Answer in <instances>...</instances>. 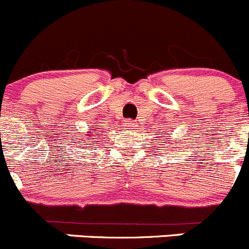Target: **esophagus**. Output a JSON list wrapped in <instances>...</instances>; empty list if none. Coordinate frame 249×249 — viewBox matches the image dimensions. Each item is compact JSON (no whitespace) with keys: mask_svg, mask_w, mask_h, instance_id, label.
<instances>
[{"mask_svg":"<svg viewBox=\"0 0 249 249\" xmlns=\"http://www.w3.org/2000/svg\"><path fill=\"white\" fill-rule=\"evenodd\" d=\"M134 124H136V123H134L133 121H127V122H126V127H127V128H128V129L133 128Z\"/></svg>","mask_w":249,"mask_h":249,"instance_id":"1","label":"esophagus"}]
</instances>
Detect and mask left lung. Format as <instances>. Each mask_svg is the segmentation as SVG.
<instances>
[{
    "label": "left lung",
    "mask_w": 249,
    "mask_h": 249,
    "mask_svg": "<svg viewBox=\"0 0 249 249\" xmlns=\"http://www.w3.org/2000/svg\"><path fill=\"white\" fill-rule=\"evenodd\" d=\"M163 134H166V133H163ZM177 141H179V140H177ZM166 143H169V145H173V143H172V141H170V138H168Z\"/></svg>",
    "instance_id": "8db88e82"
}]
</instances>
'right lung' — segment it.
<instances>
[{
  "mask_svg": "<svg viewBox=\"0 0 249 249\" xmlns=\"http://www.w3.org/2000/svg\"><path fill=\"white\" fill-rule=\"evenodd\" d=\"M93 128H95V127H93ZM97 133H99V132L95 131V129H90V131L86 132V138H85V140H93V144H97V141L96 140L100 137V136H97ZM76 137H79V138H77V140H79V141H83V140H80V138H83V134H81V136H76ZM84 143H86V141H84ZM86 145H89V144H84L83 145L84 149H86Z\"/></svg>",
  "mask_w": 249,
  "mask_h": 249,
  "instance_id": "right-lung-1",
  "label": "right lung"
}]
</instances>
